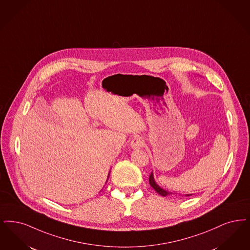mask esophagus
<instances>
[{
	"label": "esophagus",
	"mask_w": 250,
	"mask_h": 250,
	"mask_svg": "<svg viewBox=\"0 0 250 250\" xmlns=\"http://www.w3.org/2000/svg\"><path fill=\"white\" fill-rule=\"evenodd\" d=\"M131 147H132V149H134V150H137V149H140L141 147H143V145H144V141L143 140L140 138V137H135L132 141H131Z\"/></svg>",
	"instance_id": "1"
}]
</instances>
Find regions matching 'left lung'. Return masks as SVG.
Instances as JSON below:
<instances>
[{
	"mask_svg": "<svg viewBox=\"0 0 250 250\" xmlns=\"http://www.w3.org/2000/svg\"><path fill=\"white\" fill-rule=\"evenodd\" d=\"M149 182H150V186H151L154 190H156V192H157V193H159V194L162 195V196H167V195L172 194V193L169 192V191L162 189V188H160V187L156 184V182L154 181V179H153V175H152V173H150V177H149ZM187 196H189V194H187Z\"/></svg>",
	"mask_w": 250,
	"mask_h": 250,
	"instance_id": "obj_1",
	"label": "left lung"
}]
</instances>
